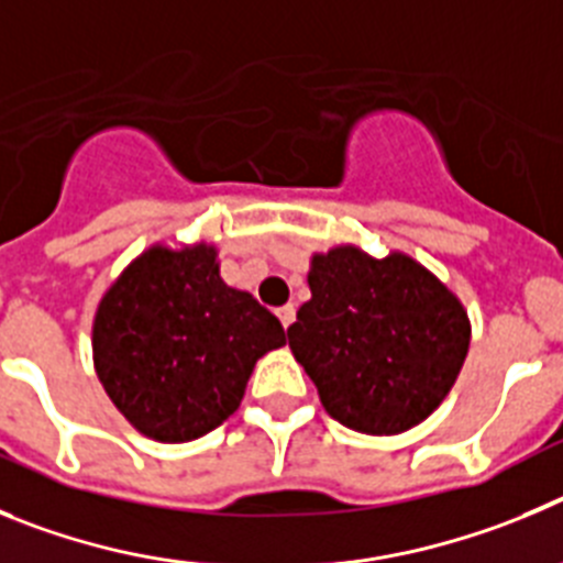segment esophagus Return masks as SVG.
Listing matches in <instances>:
<instances>
[{
  "instance_id": "34e87169",
  "label": "esophagus",
  "mask_w": 563,
  "mask_h": 563,
  "mask_svg": "<svg viewBox=\"0 0 563 563\" xmlns=\"http://www.w3.org/2000/svg\"><path fill=\"white\" fill-rule=\"evenodd\" d=\"M294 317H297V311H294V306H283V308H277V319H280V322H283V328L291 325Z\"/></svg>"
}]
</instances>
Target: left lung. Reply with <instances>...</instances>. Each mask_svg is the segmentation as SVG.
Instances as JSON below:
<instances>
[{
	"label": "left lung",
	"instance_id": "left-lung-1",
	"mask_svg": "<svg viewBox=\"0 0 563 563\" xmlns=\"http://www.w3.org/2000/svg\"><path fill=\"white\" fill-rule=\"evenodd\" d=\"M311 300L288 347L342 427L401 434L443 404L463 369L471 322L452 288L404 252L344 244L311 257Z\"/></svg>",
	"mask_w": 563,
	"mask_h": 563
}]
</instances>
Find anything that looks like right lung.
<instances>
[{"instance_id":"obj_1","label":"right lung","mask_w":563,"mask_h":563,"mask_svg":"<svg viewBox=\"0 0 563 563\" xmlns=\"http://www.w3.org/2000/svg\"><path fill=\"white\" fill-rule=\"evenodd\" d=\"M286 344L280 319L227 286L212 244H154L111 283L92 356L111 404L140 434L187 443L221 427L255 362Z\"/></svg>"}]
</instances>
